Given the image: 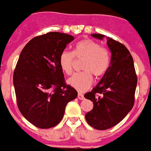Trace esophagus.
I'll use <instances>...</instances> for the list:
<instances>
[{
  "mask_svg": "<svg viewBox=\"0 0 151 151\" xmlns=\"http://www.w3.org/2000/svg\"><path fill=\"white\" fill-rule=\"evenodd\" d=\"M77 98L78 99H80V100H84V94H83V93H79L77 95Z\"/></svg>",
  "mask_w": 151,
  "mask_h": 151,
  "instance_id": "obj_1",
  "label": "esophagus"
}]
</instances>
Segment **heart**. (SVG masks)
Returning a JSON list of instances; mask_svg holds the SVG:
<instances>
[{"label": "heart", "mask_w": 151, "mask_h": 151, "mask_svg": "<svg viewBox=\"0 0 151 151\" xmlns=\"http://www.w3.org/2000/svg\"><path fill=\"white\" fill-rule=\"evenodd\" d=\"M76 59H83L81 68L83 71L73 75L68 80V84L79 92L88 89L93 84V76L100 78L104 76L110 67L111 54L106 47L90 39L82 40L76 44L71 52H62L58 63L62 70L70 75Z\"/></svg>", "instance_id": "1"}]
</instances>
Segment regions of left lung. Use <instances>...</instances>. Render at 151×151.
Instances as JSON below:
<instances>
[{"instance_id": "obj_1", "label": "left lung", "mask_w": 151, "mask_h": 151, "mask_svg": "<svg viewBox=\"0 0 151 151\" xmlns=\"http://www.w3.org/2000/svg\"><path fill=\"white\" fill-rule=\"evenodd\" d=\"M92 36L101 40L104 35ZM106 39L111 52V65L97 86L84 94V98L93 102V110L85 115V119L91 127L98 130L111 129L128 115L134 105L137 83L129 50L111 37Z\"/></svg>"}]
</instances>
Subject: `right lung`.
<instances>
[{
    "instance_id": "add662e5",
    "label": "right lung",
    "mask_w": 151,
    "mask_h": 151,
    "mask_svg": "<svg viewBox=\"0 0 151 151\" xmlns=\"http://www.w3.org/2000/svg\"><path fill=\"white\" fill-rule=\"evenodd\" d=\"M74 37L66 33L48 32L34 37L20 53L14 71V86L19 111L40 129L56 126L66 106L77 91L66 84L58 58Z\"/></svg>"
}]
</instances>
